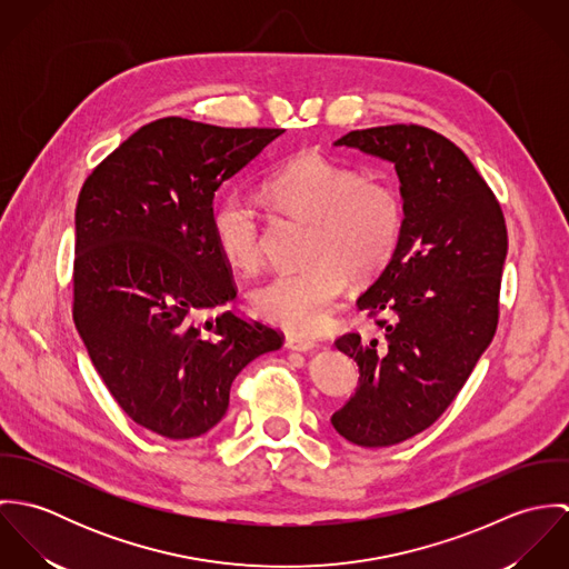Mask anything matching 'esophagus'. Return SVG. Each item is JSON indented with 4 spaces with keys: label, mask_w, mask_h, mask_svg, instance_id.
Instances as JSON below:
<instances>
[{
    "label": "esophagus",
    "mask_w": 569,
    "mask_h": 569,
    "mask_svg": "<svg viewBox=\"0 0 569 569\" xmlns=\"http://www.w3.org/2000/svg\"><path fill=\"white\" fill-rule=\"evenodd\" d=\"M284 346H287L289 350H296V352H311V350L316 348V341L302 339V337H296V335H289L287 341H284Z\"/></svg>",
    "instance_id": "1"
}]
</instances>
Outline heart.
Segmentation results:
<instances>
[{
    "label": "heart",
    "mask_w": 569,
    "mask_h": 569,
    "mask_svg": "<svg viewBox=\"0 0 569 569\" xmlns=\"http://www.w3.org/2000/svg\"><path fill=\"white\" fill-rule=\"evenodd\" d=\"M271 208L311 223L307 269L276 273L253 291L256 313L296 335L325 328L348 276H377L395 256L406 230V201L392 181L363 177L355 166L325 153H300L262 183ZM212 234L221 256L253 271L264 253L262 217L243 194L223 197L212 212Z\"/></svg>",
    "instance_id": "b5f03b06"
}]
</instances>
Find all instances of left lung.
<instances>
[{"label": "left lung", "mask_w": 569, "mask_h": 569, "mask_svg": "<svg viewBox=\"0 0 569 569\" xmlns=\"http://www.w3.org/2000/svg\"><path fill=\"white\" fill-rule=\"evenodd\" d=\"M335 144L395 163L406 201L401 243L357 300L383 337L335 341L361 377L332 427L359 447H390L442 416L492 341L508 232L487 181L445 136L388 124Z\"/></svg>", "instance_id": "1"}]
</instances>
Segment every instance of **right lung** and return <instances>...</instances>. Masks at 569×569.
I'll return each instance as SVG.
<instances>
[{"mask_svg":"<svg viewBox=\"0 0 569 569\" xmlns=\"http://www.w3.org/2000/svg\"><path fill=\"white\" fill-rule=\"evenodd\" d=\"M284 129L160 118L98 163L77 203L72 316L124 413L170 440L210 431L278 328L226 311L232 264L212 234L219 186Z\"/></svg>","mask_w":569,"mask_h":569,"instance_id":"obj_1","label":"right lung"}]
</instances>
